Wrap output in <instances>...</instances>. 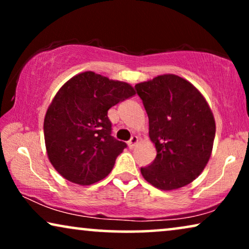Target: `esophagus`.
Wrapping results in <instances>:
<instances>
[{
	"instance_id": "esophagus-1",
	"label": "esophagus",
	"mask_w": 249,
	"mask_h": 249,
	"mask_svg": "<svg viewBox=\"0 0 249 249\" xmlns=\"http://www.w3.org/2000/svg\"><path fill=\"white\" fill-rule=\"evenodd\" d=\"M138 144V137L137 136H134V137H131V139L130 141L128 142V146H129V148H134L136 145Z\"/></svg>"
}]
</instances>
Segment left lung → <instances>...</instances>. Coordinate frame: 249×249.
<instances>
[{
	"label": "left lung",
	"instance_id": "8db88e82",
	"mask_svg": "<svg viewBox=\"0 0 249 249\" xmlns=\"http://www.w3.org/2000/svg\"><path fill=\"white\" fill-rule=\"evenodd\" d=\"M148 115V135L156 148L142 176L161 190L193 182L209 162L215 120L202 93L185 78L166 73L135 86Z\"/></svg>",
	"mask_w": 249,
	"mask_h": 249
}]
</instances>
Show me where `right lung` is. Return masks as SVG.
Returning a JSON list of instances; mask_svg holds the SVG:
<instances>
[{"label": "right lung", "instance_id": "right-lung-1", "mask_svg": "<svg viewBox=\"0 0 249 249\" xmlns=\"http://www.w3.org/2000/svg\"><path fill=\"white\" fill-rule=\"evenodd\" d=\"M130 84L85 71L57 90L44 118L47 158L70 182L88 186L113 169L125 142L111 136L107 111L134 96Z\"/></svg>", "mask_w": 249, "mask_h": 249}]
</instances>
